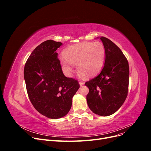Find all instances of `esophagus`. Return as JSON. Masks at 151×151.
<instances>
[{
	"mask_svg": "<svg viewBox=\"0 0 151 151\" xmlns=\"http://www.w3.org/2000/svg\"><path fill=\"white\" fill-rule=\"evenodd\" d=\"M79 84H80L81 86H83L84 84V82H83V81H80L79 82Z\"/></svg>",
	"mask_w": 151,
	"mask_h": 151,
	"instance_id": "1",
	"label": "esophagus"
}]
</instances>
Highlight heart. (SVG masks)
I'll return each instance as SVG.
<instances>
[{
  "label": "heart",
  "instance_id": "obj_1",
  "mask_svg": "<svg viewBox=\"0 0 151 151\" xmlns=\"http://www.w3.org/2000/svg\"><path fill=\"white\" fill-rule=\"evenodd\" d=\"M60 58L61 66L67 74L72 71V65H76L79 74L85 77L96 75L101 69L105 58V48L99 42H84L68 47Z\"/></svg>",
  "mask_w": 151,
  "mask_h": 151
}]
</instances>
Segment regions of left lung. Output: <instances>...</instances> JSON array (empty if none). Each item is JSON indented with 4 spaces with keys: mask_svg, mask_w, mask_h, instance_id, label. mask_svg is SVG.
Instances as JSON below:
<instances>
[{
    "mask_svg": "<svg viewBox=\"0 0 151 151\" xmlns=\"http://www.w3.org/2000/svg\"><path fill=\"white\" fill-rule=\"evenodd\" d=\"M105 48V62L101 72L87 81L86 96L90 109L100 116L115 113L124 103L129 84V62L122 50L110 40L100 38Z\"/></svg>",
    "mask_w": 151,
    "mask_h": 151,
    "instance_id": "8db88e82",
    "label": "left lung"
}]
</instances>
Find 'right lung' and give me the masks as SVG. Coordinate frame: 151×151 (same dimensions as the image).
<instances>
[{
    "mask_svg": "<svg viewBox=\"0 0 151 151\" xmlns=\"http://www.w3.org/2000/svg\"><path fill=\"white\" fill-rule=\"evenodd\" d=\"M62 43L50 40L36 47L24 68L26 90L34 108L52 119L65 116L80 85L63 74L56 50Z\"/></svg>",
    "mask_w": 151,
    "mask_h": 151,
    "instance_id": "obj_1",
    "label": "right lung"
}]
</instances>
